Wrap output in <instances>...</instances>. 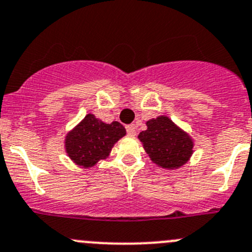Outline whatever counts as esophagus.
I'll return each instance as SVG.
<instances>
[{
	"instance_id": "34e87169",
	"label": "esophagus",
	"mask_w": 252,
	"mask_h": 252,
	"mask_svg": "<svg viewBox=\"0 0 252 252\" xmlns=\"http://www.w3.org/2000/svg\"><path fill=\"white\" fill-rule=\"evenodd\" d=\"M126 133H128V135H135L136 134L135 126H134L133 124H130V126H126Z\"/></svg>"
}]
</instances>
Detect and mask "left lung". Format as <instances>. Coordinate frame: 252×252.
<instances>
[{
    "label": "left lung",
    "instance_id": "left-lung-1",
    "mask_svg": "<svg viewBox=\"0 0 252 252\" xmlns=\"http://www.w3.org/2000/svg\"><path fill=\"white\" fill-rule=\"evenodd\" d=\"M148 129L138 135L151 161L160 167L178 168L193 154V140L168 117L160 116L146 122Z\"/></svg>",
    "mask_w": 252,
    "mask_h": 252
}]
</instances>
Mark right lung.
I'll list each match as a JSON object with an SVG mask.
<instances>
[{
	"label": "right lung",
	"mask_w": 252,
	"mask_h": 252,
	"mask_svg": "<svg viewBox=\"0 0 252 252\" xmlns=\"http://www.w3.org/2000/svg\"><path fill=\"white\" fill-rule=\"evenodd\" d=\"M126 134L119 122L103 123L94 114H87L65 136V150L76 165L92 167L109 156L114 144Z\"/></svg>",
	"instance_id": "1"
}]
</instances>
